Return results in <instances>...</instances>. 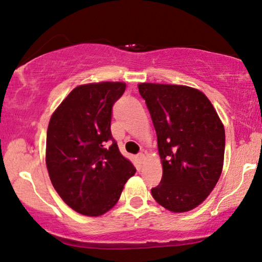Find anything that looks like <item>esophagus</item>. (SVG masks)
Wrapping results in <instances>:
<instances>
[{"instance_id": "esophagus-1", "label": "esophagus", "mask_w": 262, "mask_h": 262, "mask_svg": "<svg viewBox=\"0 0 262 262\" xmlns=\"http://www.w3.org/2000/svg\"><path fill=\"white\" fill-rule=\"evenodd\" d=\"M137 158H139V161H140V163L142 164L144 162V159H145V156H144V154H142V152H140L139 155H137Z\"/></svg>"}]
</instances>
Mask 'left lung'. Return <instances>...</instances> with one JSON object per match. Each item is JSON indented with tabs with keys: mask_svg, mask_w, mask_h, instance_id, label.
<instances>
[{
	"mask_svg": "<svg viewBox=\"0 0 262 262\" xmlns=\"http://www.w3.org/2000/svg\"><path fill=\"white\" fill-rule=\"evenodd\" d=\"M157 134L163 177L151 188L165 209L185 212L206 200L220 179L225 133L214 106L196 89L173 84L141 83Z\"/></svg>",
	"mask_w": 262,
	"mask_h": 262,
	"instance_id": "8db88e82",
	"label": "left lung"
}]
</instances>
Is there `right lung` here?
I'll use <instances>...</instances> for the list:
<instances>
[{
    "instance_id": "right-lung-1",
    "label": "right lung",
    "mask_w": 262,
    "mask_h": 262,
    "mask_svg": "<svg viewBox=\"0 0 262 262\" xmlns=\"http://www.w3.org/2000/svg\"><path fill=\"white\" fill-rule=\"evenodd\" d=\"M126 84L79 85L53 113L47 129L46 165L67 205L86 216L108 211L136 168L119 151L111 133L112 107Z\"/></svg>"
}]
</instances>
